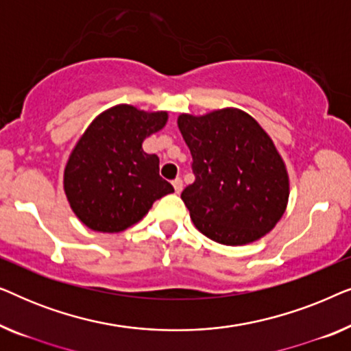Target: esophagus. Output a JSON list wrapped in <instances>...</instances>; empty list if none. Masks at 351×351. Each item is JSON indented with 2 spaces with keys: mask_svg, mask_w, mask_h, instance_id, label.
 I'll return each mask as SVG.
<instances>
[{
  "mask_svg": "<svg viewBox=\"0 0 351 351\" xmlns=\"http://www.w3.org/2000/svg\"><path fill=\"white\" fill-rule=\"evenodd\" d=\"M172 185H174V190H176V193H180L182 191V186H184V184H182V179H179V177H177V179L172 182Z\"/></svg>",
  "mask_w": 351,
  "mask_h": 351,
  "instance_id": "esophagus-1",
  "label": "esophagus"
}]
</instances>
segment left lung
<instances>
[{
	"label": "left lung",
	"mask_w": 351,
	"mask_h": 351,
	"mask_svg": "<svg viewBox=\"0 0 351 351\" xmlns=\"http://www.w3.org/2000/svg\"><path fill=\"white\" fill-rule=\"evenodd\" d=\"M190 148L195 182L180 198L201 233L243 246L271 232L289 199L286 165L251 114L222 108L177 119Z\"/></svg>",
	"instance_id": "8db88e82"
}]
</instances>
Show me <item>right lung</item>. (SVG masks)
Masks as SVG:
<instances>
[{
  "label": "right lung",
  "instance_id": "1",
  "mask_svg": "<svg viewBox=\"0 0 351 351\" xmlns=\"http://www.w3.org/2000/svg\"><path fill=\"white\" fill-rule=\"evenodd\" d=\"M166 121V112L117 105L89 124L64 172L66 199L86 227L123 232L137 223L156 199L174 191L160 176V158L142 148Z\"/></svg>",
  "mask_w": 351,
  "mask_h": 351
}]
</instances>
